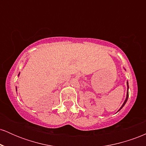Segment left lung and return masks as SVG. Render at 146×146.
Segmentation results:
<instances>
[{
    "mask_svg": "<svg viewBox=\"0 0 146 146\" xmlns=\"http://www.w3.org/2000/svg\"><path fill=\"white\" fill-rule=\"evenodd\" d=\"M127 87H128V88H127V95H126V98H125V101H124V102H123V104H122V106H121V108H119V110H118V111H119L122 108H123V106H124V105L125 104V103H126V102H127V100H128V88H129V86H128V82H127ZM117 111V112H118Z\"/></svg>",
    "mask_w": 146,
    "mask_h": 146,
    "instance_id": "1",
    "label": "left lung"
}]
</instances>
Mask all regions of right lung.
<instances>
[{"label": "right lung", "mask_w": 146, "mask_h": 146, "mask_svg": "<svg viewBox=\"0 0 146 146\" xmlns=\"http://www.w3.org/2000/svg\"><path fill=\"white\" fill-rule=\"evenodd\" d=\"M19 75H20V73H19V74H18V76H19ZM16 90H17V88H16Z\"/></svg>", "instance_id": "1"}]
</instances>
